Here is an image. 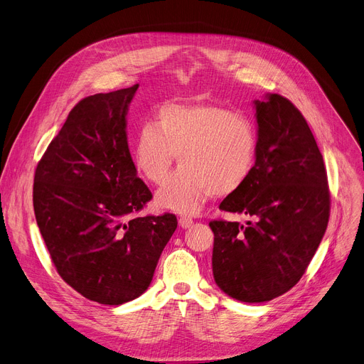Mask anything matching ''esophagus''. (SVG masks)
Masks as SVG:
<instances>
[{"mask_svg": "<svg viewBox=\"0 0 364 364\" xmlns=\"http://www.w3.org/2000/svg\"><path fill=\"white\" fill-rule=\"evenodd\" d=\"M178 224L183 227V228H190L193 225V220L190 218V217H181L180 220H178Z\"/></svg>", "mask_w": 364, "mask_h": 364, "instance_id": "34e87169", "label": "esophagus"}]
</instances>
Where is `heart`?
<instances>
[{"label": "heart", "instance_id": "obj_1", "mask_svg": "<svg viewBox=\"0 0 364 364\" xmlns=\"http://www.w3.org/2000/svg\"><path fill=\"white\" fill-rule=\"evenodd\" d=\"M258 151L254 124L225 107L168 103L137 134L132 159L153 184H164L178 156L181 168L156 195L178 214H196L208 199L230 195L251 177Z\"/></svg>", "mask_w": 364, "mask_h": 364}]
</instances>
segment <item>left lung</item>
I'll return each instance as SVG.
<instances>
[{
  "label": "left lung",
  "mask_w": 364,
  "mask_h": 364,
  "mask_svg": "<svg viewBox=\"0 0 364 364\" xmlns=\"http://www.w3.org/2000/svg\"><path fill=\"white\" fill-rule=\"evenodd\" d=\"M258 151L251 177L220 209L243 214L211 221L213 273L242 302H265L299 282L326 232L331 195L323 156L301 112L279 94L254 102Z\"/></svg>",
  "instance_id": "1"
}]
</instances>
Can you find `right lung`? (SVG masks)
Wrapping results in <instances>:
<instances>
[{
  "mask_svg": "<svg viewBox=\"0 0 364 364\" xmlns=\"http://www.w3.org/2000/svg\"><path fill=\"white\" fill-rule=\"evenodd\" d=\"M137 88L82 99L33 178L35 218L57 273L105 305L146 292L177 228L174 214L131 218L151 199L128 149L127 113Z\"/></svg>",
  "mask_w": 364,
  "mask_h": 364,
  "instance_id": "right-lung-1",
  "label": "right lung"
}]
</instances>
